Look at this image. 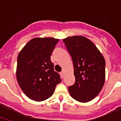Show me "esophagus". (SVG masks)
Segmentation results:
<instances>
[{"label": "esophagus", "mask_w": 121, "mask_h": 121, "mask_svg": "<svg viewBox=\"0 0 121 121\" xmlns=\"http://www.w3.org/2000/svg\"><path fill=\"white\" fill-rule=\"evenodd\" d=\"M60 75H61V77H62V78H63V77H64V75H65V72H64V71L63 70L62 72L60 73Z\"/></svg>", "instance_id": "esophagus-1"}]
</instances>
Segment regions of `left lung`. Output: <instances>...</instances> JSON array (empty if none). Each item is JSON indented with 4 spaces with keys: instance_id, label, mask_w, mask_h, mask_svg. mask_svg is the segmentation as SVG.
<instances>
[{
    "instance_id": "8db88e82",
    "label": "left lung",
    "mask_w": 121,
    "mask_h": 121,
    "mask_svg": "<svg viewBox=\"0 0 121 121\" xmlns=\"http://www.w3.org/2000/svg\"><path fill=\"white\" fill-rule=\"evenodd\" d=\"M73 64L75 82L68 87L72 97L88 102L98 95L105 80V61L96 46L85 37L73 36L63 40Z\"/></svg>"
}]
</instances>
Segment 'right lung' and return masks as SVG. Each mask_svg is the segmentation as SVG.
Masks as SVG:
<instances>
[{"label":"right lung","mask_w":121,"mask_h":121,"mask_svg":"<svg viewBox=\"0 0 121 121\" xmlns=\"http://www.w3.org/2000/svg\"><path fill=\"white\" fill-rule=\"evenodd\" d=\"M58 41L52 37L32 39L18 54L16 78L22 91L30 99L37 101L48 99L61 81L51 61Z\"/></svg>","instance_id":"obj_1"}]
</instances>
